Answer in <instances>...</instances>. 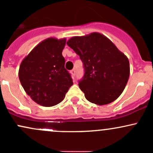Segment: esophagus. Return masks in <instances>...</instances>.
<instances>
[{"mask_svg":"<svg viewBox=\"0 0 153 153\" xmlns=\"http://www.w3.org/2000/svg\"><path fill=\"white\" fill-rule=\"evenodd\" d=\"M71 76L73 77L75 76V74H76V70L75 69H73V70L71 71Z\"/></svg>","mask_w":153,"mask_h":153,"instance_id":"34e87169","label":"esophagus"}]
</instances>
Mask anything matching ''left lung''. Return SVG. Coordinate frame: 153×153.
<instances>
[{
	"label": "left lung",
	"mask_w": 153,
	"mask_h": 153,
	"mask_svg": "<svg viewBox=\"0 0 153 153\" xmlns=\"http://www.w3.org/2000/svg\"><path fill=\"white\" fill-rule=\"evenodd\" d=\"M67 45L83 62L85 74L79 86L86 100L108 105L123 92L130 76L129 59L107 37L97 32L73 37Z\"/></svg>",
	"instance_id": "1"
}]
</instances>
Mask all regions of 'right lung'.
I'll list each match as a JSON object with an SVG mask.
<instances>
[{"instance_id": "right-lung-1", "label": "right lung", "mask_w": 153, "mask_h": 153, "mask_svg": "<svg viewBox=\"0 0 153 153\" xmlns=\"http://www.w3.org/2000/svg\"><path fill=\"white\" fill-rule=\"evenodd\" d=\"M65 42V38L45 39L31 50L20 65L18 75L23 89L31 100L44 107L62 102L73 85L62 54Z\"/></svg>"}]
</instances>
